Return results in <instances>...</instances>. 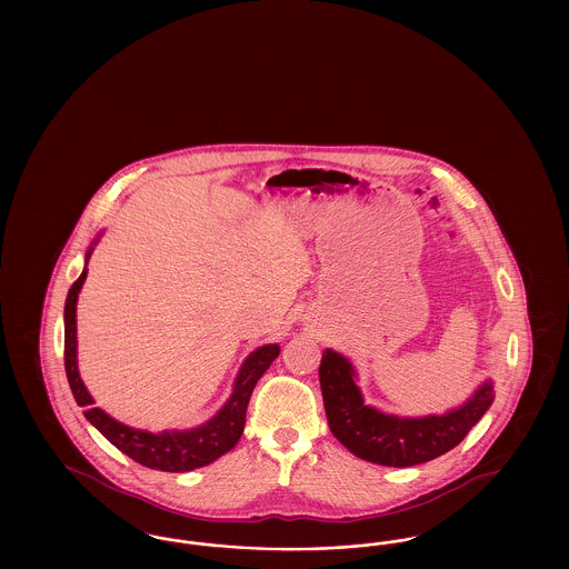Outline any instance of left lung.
<instances>
[{"label": "left lung", "instance_id": "obj_1", "mask_svg": "<svg viewBox=\"0 0 569 569\" xmlns=\"http://www.w3.org/2000/svg\"><path fill=\"white\" fill-rule=\"evenodd\" d=\"M320 386L332 435L358 459L386 467H411L446 455L492 403V383L487 381L465 406L443 416H388L362 403L352 365L332 350L322 353Z\"/></svg>", "mask_w": 569, "mask_h": 569}]
</instances>
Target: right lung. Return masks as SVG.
Masks as SVG:
<instances>
[{
  "mask_svg": "<svg viewBox=\"0 0 569 569\" xmlns=\"http://www.w3.org/2000/svg\"><path fill=\"white\" fill-rule=\"evenodd\" d=\"M93 249V247H91ZM91 249L87 251V260L91 256ZM87 277V267L82 269L81 277L72 283L63 320H66V337H63V360H66V376L70 381L72 395L79 406L84 407V418L109 439L114 448H119L130 459L158 471H191L198 467H204L209 462L219 459L221 455L230 452L237 441L241 439L244 429V411L249 397L258 383V379L264 376V371L271 367L272 360L279 356V346H264L251 353L241 367V373L234 383V392L228 399V403L221 407L213 420L207 425L191 429V431H172V433H147L136 431L117 420H112L109 413H104L100 407H93V399L87 392L79 367H77V298L81 292L82 281Z\"/></svg>",
  "mask_w": 569,
  "mask_h": 569,
  "instance_id": "add662e5",
  "label": "right lung"
}]
</instances>
